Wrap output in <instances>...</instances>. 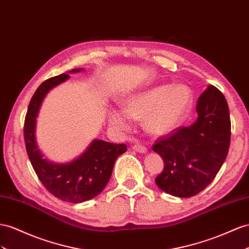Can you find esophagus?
<instances>
[{"instance_id": "obj_1", "label": "esophagus", "mask_w": 249, "mask_h": 249, "mask_svg": "<svg viewBox=\"0 0 249 249\" xmlns=\"http://www.w3.org/2000/svg\"><path fill=\"white\" fill-rule=\"evenodd\" d=\"M132 148H133V150L140 152V154H145V152L147 151V148H146L144 145H141V144H139V143H136L135 145H133Z\"/></svg>"}]
</instances>
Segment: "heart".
<instances>
[{
    "label": "heart",
    "mask_w": 249,
    "mask_h": 249,
    "mask_svg": "<svg viewBox=\"0 0 249 249\" xmlns=\"http://www.w3.org/2000/svg\"><path fill=\"white\" fill-rule=\"evenodd\" d=\"M193 105V92L185 84H161L130 95L123 110L112 108L109 123L120 130L130 129V118L143 120L144 129L155 137L174 131Z\"/></svg>",
    "instance_id": "obj_1"
}]
</instances>
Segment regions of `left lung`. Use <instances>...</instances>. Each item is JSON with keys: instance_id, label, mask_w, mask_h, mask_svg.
<instances>
[{"instance_id": "obj_1", "label": "left lung", "mask_w": 249, "mask_h": 249, "mask_svg": "<svg viewBox=\"0 0 249 249\" xmlns=\"http://www.w3.org/2000/svg\"><path fill=\"white\" fill-rule=\"evenodd\" d=\"M197 120L159 138L152 150L164 160L158 187L179 197L206 188L219 173L231 144V118L224 95L209 85L196 103Z\"/></svg>"}]
</instances>
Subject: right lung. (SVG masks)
I'll return each mask as SVG.
<instances>
[{
    "mask_svg": "<svg viewBox=\"0 0 249 249\" xmlns=\"http://www.w3.org/2000/svg\"><path fill=\"white\" fill-rule=\"evenodd\" d=\"M82 70L75 68L69 72ZM69 78V74L62 73L43 82L36 89L25 118L24 139L30 163L44 187L62 201L82 203L97 196L105 188L111 177L114 162L127 147L125 144L93 140L87 149L71 162L53 163L44 158L36 138L37 114L46 94Z\"/></svg>",
    "mask_w": 249,
    "mask_h": 249,
    "instance_id": "1",
    "label": "right lung"
}]
</instances>
